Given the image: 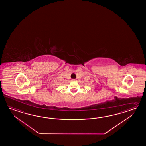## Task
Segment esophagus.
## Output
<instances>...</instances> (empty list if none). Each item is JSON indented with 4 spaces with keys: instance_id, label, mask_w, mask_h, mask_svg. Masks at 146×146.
I'll use <instances>...</instances> for the list:
<instances>
[{
    "instance_id": "obj_1",
    "label": "esophagus",
    "mask_w": 146,
    "mask_h": 146,
    "mask_svg": "<svg viewBox=\"0 0 146 146\" xmlns=\"http://www.w3.org/2000/svg\"><path fill=\"white\" fill-rule=\"evenodd\" d=\"M72 81H76V79H72Z\"/></svg>"
}]
</instances>
